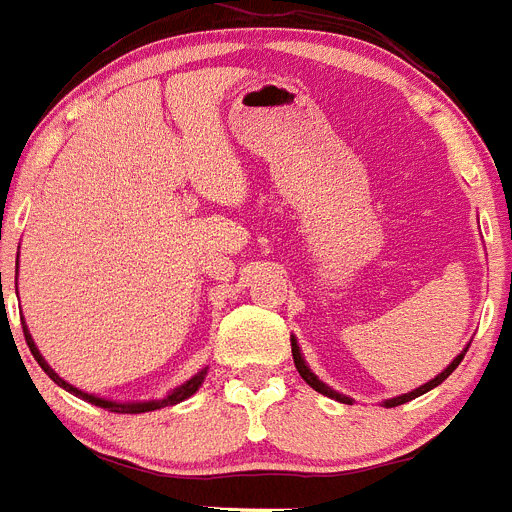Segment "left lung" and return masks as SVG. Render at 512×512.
Listing matches in <instances>:
<instances>
[{
  "mask_svg": "<svg viewBox=\"0 0 512 512\" xmlns=\"http://www.w3.org/2000/svg\"><path fill=\"white\" fill-rule=\"evenodd\" d=\"M290 345H293V361H295V369H298V374H301V377L306 379L308 387H314L316 392H322V395H327V398H332V400H340V403H348V405L353 403V400H350V398H345V395H340V392H335V390H332V387H327V384H324L322 379L316 377L314 371L308 369L306 361H303V356H301V348H298V340H295V337H290ZM466 350H468V348H466ZM466 350H463V353H460V356H455V361L450 363V366H447V369L442 371V374H437V377H434L432 382L421 384V387H418V390L405 392V395H400V398L384 400V405H387V408H395V405H403V403H408V400L418 398V395H424V392L434 390V387H437V384L445 382V379L450 377V374H453L455 369H458V363L463 361V356H466Z\"/></svg>",
  "mask_w": 512,
  "mask_h": 512,
  "instance_id": "8db88e82",
  "label": "left lung"
}]
</instances>
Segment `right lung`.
I'll use <instances>...</instances> for the list:
<instances>
[{"mask_svg":"<svg viewBox=\"0 0 512 512\" xmlns=\"http://www.w3.org/2000/svg\"><path fill=\"white\" fill-rule=\"evenodd\" d=\"M23 332H25V342H28V348H31L33 358H36L38 366H41V369H44L46 374H49V379H52L54 384H59L62 390H67V392H70V395H75V398L88 400V403H91V405L107 408V411H112V413H149V411H159V408H167V405L183 403L185 398H190V395H193V392H196L198 387L204 384V377H206V369H201L196 374V377L188 379V382H185V384H180L177 390H172L170 395H167V398H162V400H143V403H114V400H104V398H96V395H88V392L78 390V387H73V384H70V382H65V379L59 377L57 371H54L52 366H49V363H46V358L41 356V353H38L36 342H33L31 332H28V327H25V324H23Z\"/></svg>","mask_w":512,"mask_h":512,"instance_id":"1","label":"right lung"}]
</instances>
